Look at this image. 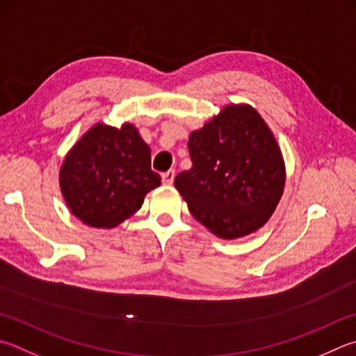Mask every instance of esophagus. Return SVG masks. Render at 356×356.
<instances>
[{
  "label": "esophagus",
  "instance_id": "obj_1",
  "mask_svg": "<svg viewBox=\"0 0 356 356\" xmlns=\"http://www.w3.org/2000/svg\"><path fill=\"white\" fill-rule=\"evenodd\" d=\"M174 177H176V171L170 170V171L161 174V182H163L165 185H171L174 182Z\"/></svg>",
  "mask_w": 356,
  "mask_h": 356
}]
</instances>
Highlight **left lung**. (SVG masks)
Segmentation results:
<instances>
[{
  "label": "left lung",
  "instance_id": "1",
  "mask_svg": "<svg viewBox=\"0 0 356 356\" xmlns=\"http://www.w3.org/2000/svg\"><path fill=\"white\" fill-rule=\"evenodd\" d=\"M193 166L174 179L188 210L222 240L263 227L285 188L274 134L249 104L225 106L188 140Z\"/></svg>",
  "mask_w": 356,
  "mask_h": 356
}]
</instances>
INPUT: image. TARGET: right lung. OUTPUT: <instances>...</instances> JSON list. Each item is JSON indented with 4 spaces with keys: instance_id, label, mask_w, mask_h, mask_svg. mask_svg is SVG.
I'll return each mask as SVG.
<instances>
[{
    "instance_id": "obj_1",
    "label": "right lung",
    "mask_w": 356,
    "mask_h": 356,
    "mask_svg": "<svg viewBox=\"0 0 356 356\" xmlns=\"http://www.w3.org/2000/svg\"><path fill=\"white\" fill-rule=\"evenodd\" d=\"M160 184L151 170L149 146L129 122H96L68 151L59 172L68 209L96 229H113L131 218Z\"/></svg>"
}]
</instances>
